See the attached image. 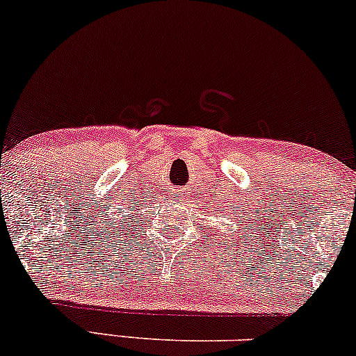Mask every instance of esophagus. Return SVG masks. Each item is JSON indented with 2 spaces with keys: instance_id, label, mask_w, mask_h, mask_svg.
Returning a JSON list of instances; mask_svg holds the SVG:
<instances>
[{
  "instance_id": "1",
  "label": "esophagus",
  "mask_w": 356,
  "mask_h": 356,
  "mask_svg": "<svg viewBox=\"0 0 356 356\" xmlns=\"http://www.w3.org/2000/svg\"><path fill=\"white\" fill-rule=\"evenodd\" d=\"M172 197H174L175 200L182 202V200H186V197H187V192L184 191V188H177V191H174V192H172Z\"/></svg>"
}]
</instances>
